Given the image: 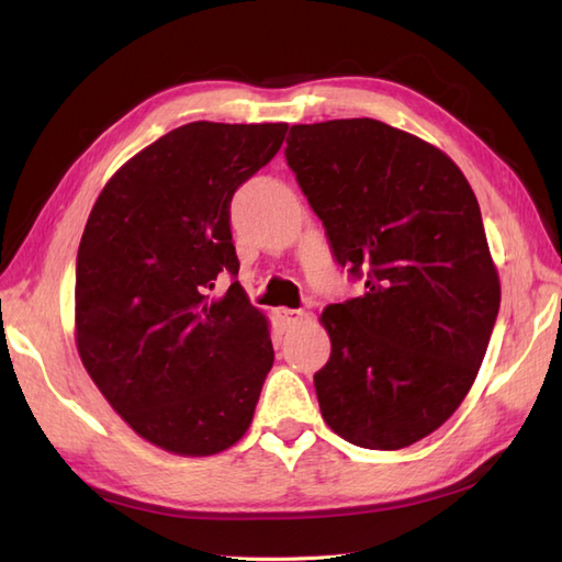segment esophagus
Returning a JSON list of instances; mask_svg holds the SVG:
<instances>
[{"instance_id": "obj_1", "label": "esophagus", "mask_w": 562, "mask_h": 562, "mask_svg": "<svg viewBox=\"0 0 562 562\" xmlns=\"http://www.w3.org/2000/svg\"><path fill=\"white\" fill-rule=\"evenodd\" d=\"M277 317H279V323H281L283 327H291V325L303 323L305 313H303V311H293V307H279Z\"/></svg>"}]
</instances>
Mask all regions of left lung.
I'll list each match as a JSON object with an SVG mask.
<instances>
[{
  "label": "left lung",
  "instance_id": "8db88e82",
  "mask_svg": "<svg viewBox=\"0 0 562 562\" xmlns=\"http://www.w3.org/2000/svg\"><path fill=\"white\" fill-rule=\"evenodd\" d=\"M283 153L331 257L366 289L319 317V412L363 449H405L463 403L499 313L475 193L437 147L373 119L293 125Z\"/></svg>",
  "mask_w": 562,
  "mask_h": 562
}]
</instances>
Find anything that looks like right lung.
Returning <instances> with one entry per match:
<instances>
[{
  "label": "right lung",
  "instance_id": "1",
  "mask_svg": "<svg viewBox=\"0 0 562 562\" xmlns=\"http://www.w3.org/2000/svg\"><path fill=\"white\" fill-rule=\"evenodd\" d=\"M289 123L196 121L111 177L77 251L75 323L87 373L133 431L181 456L225 451L251 425L273 363L267 317L237 281L235 191Z\"/></svg>",
  "mask_w": 562,
  "mask_h": 562
}]
</instances>
